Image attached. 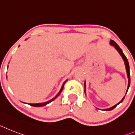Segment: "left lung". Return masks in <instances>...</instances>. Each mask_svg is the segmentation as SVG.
Wrapping results in <instances>:
<instances>
[{"instance_id":"8db88e82","label":"left lung","mask_w":135,"mask_h":135,"mask_svg":"<svg viewBox=\"0 0 135 135\" xmlns=\"http://www.w3.org/2000/svg\"><path fill=\"white\" fill-rule=\"evenodd\" d=\"M110 44L112 45V46H115V48L118 51V52L119 53V54L121 55H122V58H123V61H124V62H125V65H126V71H127V75H128V89H127V91L128 90V88L129 86H130V84H131V76H130V66H129V64H128V59L127 57H126V55L123 54V51H122V50L121 49V48H120L119 46H118V45L117 44L116 42H115L114 40H110ZM84 88H85V83H84ZM85 90V89H84ZM124 98H125V97H123V99H122V101L121 102H119L117 104H116V105H115L114 106H113V107H111V108H108V109H105V110H106V111H108V110H111L114 109V108L116 107L117 105H118L119 104H120L121 102H123V100L124 99Z\"/></svg>"}]
</instances>
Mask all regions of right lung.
Listing matches in <instances>:
<instances>
[{
    "instance_id": "obj_1",
    "label": "right lung",
    "mask_w": 135,
    "mask_h": 135,
    "mask_svg": "<svg viewBox=\"0 0 135 135\" xmlns=\"http://www.w3.org/2000/svg\"><path fill=\"white\" fill-rule=\"evenodd\" d=\"M66 81H64V84H63V85H62V88H61V89H60V92H59V93L57 94V95L55 96V97H54V99H51L50 101H49V102H45V103H40V104H29V105H30V106H34V107H42V106H45V105H46V104H49V103H50V102H51L52 101H54V99H55V98H56V97H57V96H58L59 95H60V93L62 92V90H63V89H64V84H65Z\"/></svg>"
}]
</instances>
